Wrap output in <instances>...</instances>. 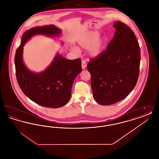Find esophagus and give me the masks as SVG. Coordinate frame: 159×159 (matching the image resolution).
Wrapping results in <instances>:
<instances>
[{
  "label": "esophagus",
  "mask_w": 159,
  "mask_h": 159,
  "mask_svg": "<svg viewBox=\"0 0 159 159\" xmlns=\"http://www.w3.org/2000/svg\"><path fill=\"white\" fill-rule=\"evenodd\" d=\"M86 66H87V64H86V62L84 61H82V69L83 70L85 69L86 67Z\"/></svg>",
  "instance_id": "34e87169"
}]
</instances>
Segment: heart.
Instances as JSON below:
<instances>
[{"instance_id":"1","label":"heart","mask_w":159,"mask_h":159,"mask_svg":"<svg viewBox=\"0 0 159 159\" xmlns=\"http://www.w3.org/2000/svg\"><path fill=\"white\" fill-rule=\"evenodd\" d=\"M76 43L82 49H88V55L92 58H97L104 52L106 45V38L99 36L98 31H89L77 39ZM71 50L79 53L80 50L76 46H72Z\"/></svg>"}]
</instances>
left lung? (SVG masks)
<instances>
[{
    "mask_svg": "<svg viewBox=\"0 0 159 159\" xmlns=\"http://www.w3.org/2000/svg\"><path fill=\"white\" fill-rule=\"evenodd\" d=\"M113 26L114 36L106 51L87 66L93 98L103 106L125 98L135 88L139 73L140 48L134 33L120 21Z\"/></svg>",
    "mask_w": 159,
    "mask_h": 159,
    "instance_id": "1",
    "label": "left lung"
}]
</instances>
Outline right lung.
<instances>
[{
    "label": "right lung",
    "instance_id": "1",
    "mask_svg": "<svg viewBox=\"0 0 159 159\" xmlns=\"http://www.w3.org/2000/svg\"><path fill=\"white\" fill-rule=\"evenodd\" d=\"M38 34L58 38L61 35V30L50 25L33 27L23 33L15 53L16 79L23 93L33 102L45 107H61L71 98L74 80L82 71L81 60H67L57 52L45 70L32 71L24 62L23 47L31 38Z\"/></svg>",
    "mask_w": 159,
    "mask_h": 159
}]
</instances>
